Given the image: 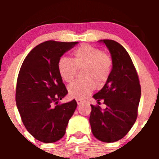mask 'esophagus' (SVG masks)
Instances as JSON below:
<instances>
[{
  "label": "esophagus",
  "instance_id": "1",
  "mask_svg": "<svg viewBox=\"0 0 159 159\" xmlns=\"http://www.w3.org/2000/svg\"><path fill=\"white\" fill-rule=\"evenodd\" d=\"M76 102H77V104L78 105H81V104L83 103V101H82L81 99H80V98H78V99H76Z\"/></svg>",
  "mask_w": 159,
  "mask_h": 159
}]
</instances>
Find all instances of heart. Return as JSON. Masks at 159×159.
Here are the masks:
<instances>
[{
  "label": "heart",
  "instance_id": "b5f03b06",
  "mask_svg": "<svg viewBox=\"0 0 159 159\" xmlns=\"http://www.w3.org/2000/svg\"><path fill=\"white\" fill-rule=\"evenodd\" d=\"M112 62L107 54L100 49L88 45H83L75 51L73 60L62 57L58 62V72L62 79L71 82L75 77L77 69L84 68V81H75L69 85V93L72 97L84 98L91 94L96 83L102 84L111 72Z\"/></svg>",
  "mask_w": 159,
  "mask_h": 159
}]
</instances>
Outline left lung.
<instances>
[{
	"instance_id": "8db88e82",
	"label": "left lung",
	"mask_w": 159,
	"mask_h": 159,
	"mask_svg": "<svg viewBox=\"0 0 159 159\" xmlns=\"http://www.w3.org/2000/svg\"><path fill=\"white\" fill-rule=\"evenodd\" d=\"M110 52L112 69L106 83L93 97L106 105L102 110L91 105L90 123L94 137L105 143L123 138L135 123L140 99V85L135 67L123 46L111 39H101Z\"/></svg>"
}]
</instances>
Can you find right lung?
<instances>
[{
	"label": "right lung",
	"mask_w": 159,
	"mask_h": 159,
	"mask_svg": "<svg viewBox=\"0 0 159 159\" xmlns=\"http://www.w3.org/2000/svg\"><path fill=\"white\" fill-rule=\"evenodd\" d=\"M78 42L46 41L33 48L24 61L16 85V106L24 125L36 140L54 143L64 136L77 102L57 105L68 93L58 72L63 54Z\"/></svg>",
	"instance_id": "1"
}]
</instances>
